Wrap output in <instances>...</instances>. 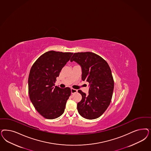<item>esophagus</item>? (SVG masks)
Returning <instances> with one entry per match:
<instances>
[{
  "label": "esophagus",
  "mask_w": 151,
  "mask_h": 151,
  "mask_svg": "<svg viewBox=\"0 0 151 151\" xmlns=\"http://www.w3.org/2000/svg\"><path fill=\"white\" fill-rule=\"evenodd\" d=\"M76 92H77V89L71 88V93H72V94H73V93H75Z\"/></svg>",
  "instance_id": "34e87169"
}]
</instances>
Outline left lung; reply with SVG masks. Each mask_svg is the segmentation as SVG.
Wrapping results in <instances>:
<instances>
[{"label":"left lung","instance_id":"obj_1","mask_svg":"<svg viewBox=\"0 0 151 151\" xmlns=\"http://www.w3.org/2000/svg\"><path fill=\"white\" fill-rule=\"evenodd\" d=\"M74 61L82 68V79L89 83L88 94L78 90L82 99L77 104L79 114L88 119L102 116L111 102L114 89L112 72L107 62L92 52L74 53L70 62Z\"/></svg>","mask_w":151,"mask_h":151}]
</instances>
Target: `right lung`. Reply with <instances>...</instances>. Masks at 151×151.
I'll return each mask as SVG.
<instances>
[{
  "label": "right lung",
  "mask_w": 151,
  "mask_h": 151,
  "mask_svg": "<svg viewBox=\"0 0 151 151\" xmlns=\"http://www.w3.org/2000/svg\"><path fill=\"white\" fill-rule=\"evenodd\" d=\"M73 54L49 51L40 56L30 69L29 98L37 112L45 118L55 119L64 112L71 89L54 86L56 78Z\"/></svg>",
  "instance_id": "right-lung-1"
}]
</instances>
